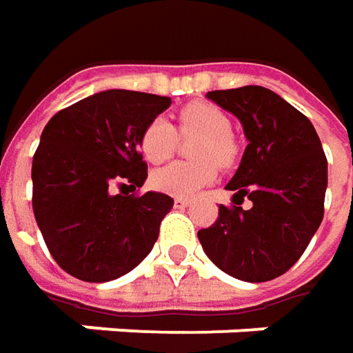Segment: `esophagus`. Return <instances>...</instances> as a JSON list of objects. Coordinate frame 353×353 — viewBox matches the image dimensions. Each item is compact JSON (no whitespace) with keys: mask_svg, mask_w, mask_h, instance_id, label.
Masks as SVG:
<instances>
[{"mask_svg":"<svg viewBox=\"0 0 353 353\" xmlns=\"http://www.w3.org/2000/svg\"><path fill=\"white\" fill-rule=\"evenodd\" d=\"M174 205H176L177 209H185V207H189V205H191V201L183 199V197H177V199L174 201Z\"/></svg>","mask_w":353,"mask_h":353,"instance_id":"34e87169","label":"esophagus"}]
</instances>
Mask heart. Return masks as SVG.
I'll use <instances>...</instances> for the list:
<instances>
[{"label":"heart","instance_id":"1","mask_svg":"<svg viewBox=\"0 0 353 353\" xmlns=\"http://www.w3.org/2000/svg\"><path fill=\"white\" fill-rule=\"evenodd\" d=\"M177 130L181 137H201L195 146L197 164H176L160 168L152 174V188L172 197H191L201 188L209 185L216 177V166L230 165L236 158V144L230 137L228 117L211 103L191 101L177 113ZM176 127L164 119L156 117L140 132L139 146L144 158L152 164H162L172 158L177 146Z\"/></svg>","mask_w":353,"mask_h":353}]
</instances>
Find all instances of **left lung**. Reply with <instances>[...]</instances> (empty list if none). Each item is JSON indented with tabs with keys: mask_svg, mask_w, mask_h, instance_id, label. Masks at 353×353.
Here are the masks:
<instances>
[{
	"mask_svg": "<svg viewBox=\"0 0 353 353\" xmlns=\"http://www.w3.org/2000/svg\"><path fill=\"white\" fill-rule=\"evenodd\" d=\"M242 123L248 146L226 183L252 209L219 207L213 226L197 232L209 260L242 281L283 275L303 256L322 223L328 164L307 117L272 90L244 85L209 92Z\"/></svg>",
	"mask_w": 353,
	"mask_h": 353,
	"instance_id": "1",
	"label": "left lung"
}]
</instances>
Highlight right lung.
Listing matches in <instances>:
<instances>
[{
  "label": "right lung",
  "mask_w": 353,
  "mask_h": 353,
  "mask_svg": "<svg viewBox=\"0 0 353 353\" xmlns=\"http://www.w3.org/2000/svg\"><path fill=\"white\" fill-rule=\"evenodd\" d=\"M170 105L162 95L107 90L46 123L32 156V211L46 248L70 275L111 281L154 248L174 199L127 189L142 188L148 177L140 132Z\"/></svg>",
  "instance_id": "add662e5"
}]
</instances>
